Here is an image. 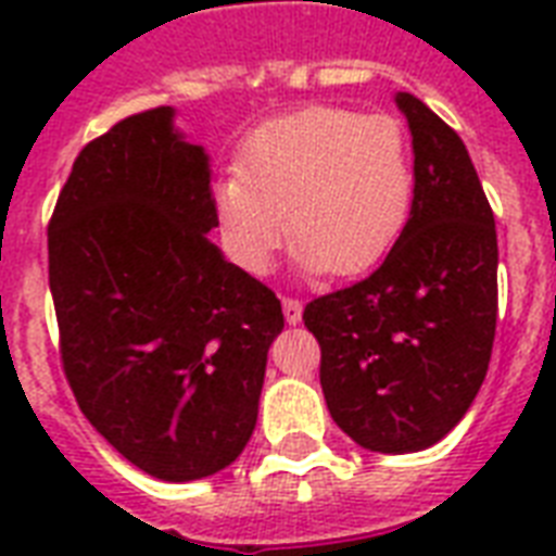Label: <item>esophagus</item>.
Instances as JSON below:
<instances>
[{
    "mask_svg": "<svg viewBox=\"0 0 556 556\" xmlns=\"http://www.w3.org/2000/svg\"><path fill=\"white\" fill-rule=\"evenodd\" d=\"M282 312H286V320L291 323V326H296V323L303 320V303H300L296 296H282Z\"/></svg>",
    "mask_w": 556,
    "mask_h": 556,
    "instance_id": "34e87169",
    "label": "esophagus"
}]
</instances>
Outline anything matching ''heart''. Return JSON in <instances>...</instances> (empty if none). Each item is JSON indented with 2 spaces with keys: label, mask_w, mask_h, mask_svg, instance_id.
<instances>
[{
  "label": "heart",
  "mask_w": 556,
  "mask_h": 556,
  "mask_svg": "<svg viewBox=\"0 0 556 556\" xmlns=\"http://www.w3.org/2000/svg\"><path fill=\"white\" fill-rule=\"evenodd\" d=\"M415 199V155L395 115L305 106L256 126L239 173L216 187L227 251L265 274L288 236L305 270L352 277L404 233Z\"/></svg>",
  "instance_id": "1"
}]
</instances>
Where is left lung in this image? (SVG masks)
I'll return each mask as SVG.
<instances>
[{"instance_id":"8db88e82","label":"left lung","mask_w":556,"mask_h":556,"mask_svg":"<svg viewBox=\"0 0 556 556\" xmlns=\"http://www.w3.org/2000/svg\"><path fill=\"white\" fill-rule=\"evenodd\" d=\"M415 199L378 270L305 305L320 387L340 430L375 453L432 447L470 409L496 338V225L467 147L430 106L397 94Z\"/></svg>"}]
</instances>
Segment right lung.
Wrapping results in <instances>:
<instances>
[{
  "label": "right lung",
  "mask_w": 556,
  "mask_h": 556,
  "mask_svg": "<svg viewBox=\"0 0 556 556\" xmlns=\"http://www.w3.org/2000/svg\"><path fill=\"white\" fill-rule=\"evenodd\" d=\"M207 155L173 109L117 121L48 222L60 361L89 424L143 473H218L256 427L277 294L222 256Z\"/></svg>",
  "instance_id": "add662e5"
}]
</instances>
